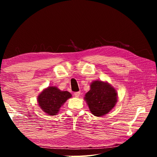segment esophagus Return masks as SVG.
<instances>
[{
  "mask_svg": "<svg viewBox=\"0 0 157 157\" xmlns=\"http://www.w3.org/2000/svg\"><path fill=\"white\" fill-rule=\"evenodd\" d=\"M79 95H80V92H79V91H78V92H75V93H74V95H75V96L76 98H78V97H79Z\"/></svg>",
  "mask_w": 157,
  "mask_h": 157,
  "instance_id": "1",
  "label": "esophagus"
}]
</instances>
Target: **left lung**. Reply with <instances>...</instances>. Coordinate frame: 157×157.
<instances>
[{
	"label": "left lung",
	"instance_id": "obj_1",
	"mask_svg": "<svg viewBox=\"0 0 157 157\" xmlns=\"http://www.w3.org/2000/svg\"><path fill=\"white\" fill-rule=\"evenodd\" d=\"M84 98L91 112L95 116H102L109 112L116 105L117 93L107 82L94 81Z\"/></svg>",
	"mask_w": 157,
	"mask_h": 157
}]
</instances>
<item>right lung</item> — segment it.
Instances as JSON below:
<instances>
[{
	"label": "right lung",
	"mask_w": 157,
	"mask_h": 157,
	"mask_svg": "<svg viewBox=\"0 0 157 157\" xmlns=\"http://www.w3.org/2000/svg\"><path fill=\"white\" fill-rule=\"evenodd\" d=\"M71 96L68 91H62L57 87L49 86L39 95V105L44 112L54 116L59 111L61 106Z\"/></svg>",
	"instance_id": "1"
}]
</instances>
